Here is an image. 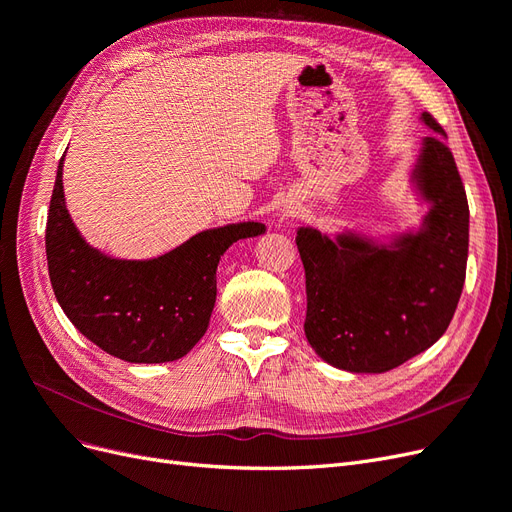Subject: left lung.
<instances>
[{
  "instance_id": "8db88e82",
  "label": "left lung",
  "mask_w": 512,
  "mask_h": 512,
  "mask_svg": "<svg viewBox=\"0 0 512 512\" xmlns=\"http://www.w3.org/2000/svg\"><path fill=\"white\" fill-rule=\"evenodd\" d=\"M422 141L411 183L430 204L418 232L390 244L356 232L329 238L299 227L306 270V337L329 365L384 373L430 348L458 308L468 259V200L445 130Z\"/></svg>"
}]
</instances>
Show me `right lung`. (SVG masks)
<instances>
[{
  "label": "right lung",
  "mask_w": 512,
  "mask_h": 512,
  "mask_svg": "<svg viewBox=\"0 0 512 512\" xmlns=\"http://www.w3.org/2000/svg\"><path fill=\"white\" fill-rule=\"evenodd\" d=\"M56 170L46 225L52 291L84 337L126 363H170L208 329L217 297V263L236 240L266 232L257 221L204 230L154 259L101 253L75 227Z\"/></svg>",
  "instance_id": "add662e5"
}]
</instances>
